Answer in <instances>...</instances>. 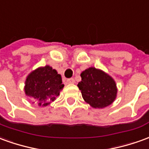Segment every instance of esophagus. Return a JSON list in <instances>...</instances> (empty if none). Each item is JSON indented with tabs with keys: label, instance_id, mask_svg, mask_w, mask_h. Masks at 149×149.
Returning <instances> with one entry per match:
<instances>
[{
	"label": "esophagus",
	"instance_id": "34e87169",
	"mask_svg": "<svg viewBox=\"0 0 149 149\" xmlns=\"http://www.w3.org/2000/svg\"><path fill=\"white\" fill-rule=\"evenodd\" d=\"M66 83H67V84H74V79H68L66 80Z\"/></svg>",
	"mask_w": 149,
	"mask_h": 149
}]
</instances>
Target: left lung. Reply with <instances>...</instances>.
I'll return each instance as SVG.
<instances>
[{
	"label": "left lung",
	"instance_id": "8db88e82",
	"mask_svg": "<svg viewBox=\"0 0 149 149\" xmlns=\"http://www.w3.org/2000/svg\"><path fill=\"white\" fill-rule=\"evenodd\" d=\"M78 83L82 96L93 108H104L113 103L117 96L116 83L112 77L102 70L89 67L81 73Z\"/></svg>",
	"mask_w": 149,
	"mask_h": 149
}]
</instances>
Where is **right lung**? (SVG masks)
Returning <instances> with one entry per match:
<instances>
[{
	"label": "right lung",
	"instance_id": "obj_1",
	"mask_svg": "<svg viewBox=\"0 0 149 149\" xmlns=\"http://www.w3.org/2000/svg\"><path fill=\"white\" fill-rule=\"evenodd\" d=\"M62 77L49 65L33 70L26 77L25 94L30 97L33 103L46 107L57 99L63 89Z\"/></svg>",
	"mask_w": 149,
	"mask_h": 149
}]
</instances>
